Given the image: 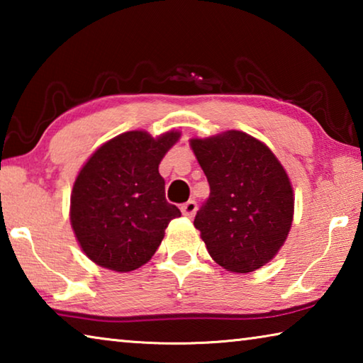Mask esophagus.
<instances>
[{"mask_svg": "<svg viewBox=\"0 0 363 363\" xmlns=\"http://www.w3.org/2000/svg\"><path fill=\"white\" fill-rule=\"evenodd\" d=\"M181 211H182V214L186 218H194L195 213H196V203H195L194 200H189L187 203H184L181 206Z\"/></svg>", "mask_w": 363, "mask_h": 363, "instance_id": "34e87169", "label": "esophagus"}]
</instances>
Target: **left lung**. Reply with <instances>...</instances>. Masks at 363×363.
<instances>
[{
    "instance_id": "8db88e82",
    "label": "left lung",
    "mask_w": 363,
    "mask_h": 363,
    "mask_svg": "<svg viewBox=\"0 0 363 363\" xmlns=\"http://www.w3.org/2000/svg\"><path fill=\"white\" fill-rule=\"evenodd\" d=\"M210 184L196 213L210 256L220 267L248 274L274 259L293 224L294 194L284 164L250 134L229 130L189 140Z\"/></svg>"
}]
</instances>
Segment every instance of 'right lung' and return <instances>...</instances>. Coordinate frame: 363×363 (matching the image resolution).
I'll return each instance as SVG.
<instances>
[{
    "instance_id": "right-lung-1",
    "label": "right lung",
    "mask_w": 363,
    "mask_h": 363,
    "mask_svg": "<svg viewBox=\"0 0 363 363\" xmlns=\"http://www.w3.org/2000/svg\"><path fill=\"white\" fill-rule=\"evenodd\" d=\"M181 138L136 130L97 147L70 195V224L83 253L97 266L131 272L152 259L171 219L181 211L164 199L160 162Z\"/></svg>"
}]
</instances>
